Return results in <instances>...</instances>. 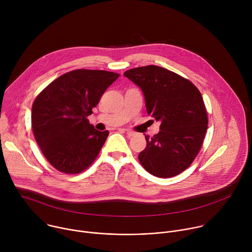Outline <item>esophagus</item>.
I'll return each mask as SVG.
<instances>
[{
  "label": "esophagus",
  "mask_w": 252,
  "mask_h": 252,
  "mask_svg": "<svg viewBox=\"0 0 252 252\" xmlns=\"http://www.w3.org/2000/svg\"><path fill=\"white\" fill-rule=\"evenodd\" d=\"M126 132L127 133L128 136H133V135L135 134V132H133V131H131V130H129V129H126Z\"/></svg>",
  "instance_id": "esophagus-1"
}]
</instances>
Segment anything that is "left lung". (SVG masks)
<instances>
[{"mask_svg":"<svg viewBox=\"0 0 252 252\" xmlns=\"http://www.w3.org/2000/svg\"><path fill=\"white\" fill-rule=\"evenodd\" d=\"M124 76L141 90L148 114L160 122L158 133L146 135L147 148L138 155L141 165L158 177L183 172L197 156L207 129L201 94L189 80L158 65L130 68Z\"/></svg>","mask_w":252,"mask_h":252,"instance_id":"8db88e82","label":"left lung"}]
</instances>
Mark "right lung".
Masks as SVG:
<instances>
[{
    "label": "right lung",
    "instance_id": "1",
    "mask_svg": "<svg viewBox=\"0 0 252 252\" xmlns=\"http://www.w3.org/2000/svg\"><path fill=\"white\" fill-rule=\"evenodd\" d=\"M119 74L76 69L51 83L32 109L33 135L48 161L64 173H80L95 159L109 135L88 117Z\"/></svg>",
    "mask_w": 252,
    "mask_h": 252
}]
</instances>
